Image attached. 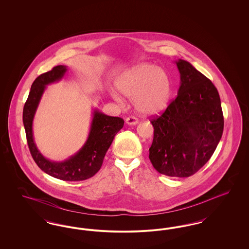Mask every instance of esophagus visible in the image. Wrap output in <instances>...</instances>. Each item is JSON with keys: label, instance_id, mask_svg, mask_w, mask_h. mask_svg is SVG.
<instances>
[{"label": "esophagus", "instance_id": "esophagus-1", "mask_svg": "<svg viewBox=\"0 0 249 249\" xmlns=\"http://www.w3.org/2000/svg\"><path fill=\"white\" fill-rule=\"evenodd\" d=\"M126 123L128 125H136L138 123V119L134 118V117H128L126 119Z\"/></svg>", "mask_w": 249, "mask_h": 249}]
</instances>
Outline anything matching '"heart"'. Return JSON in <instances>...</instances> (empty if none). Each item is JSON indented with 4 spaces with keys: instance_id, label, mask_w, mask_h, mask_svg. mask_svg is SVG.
Returning <instances> with one entry per match:
<instances>
[{
    "instance_id": "b5f03b06",
    "label": "heart",
    "mask_w": 249,
    "mask_h": 249,
    "mask_svg": "<svg viewBox=\"0 0 249 249\" xmlns=\"http://www.w3.org/2000/svg\"><path fill=\"white\" fill-rule=\"evenodd\" d=\"M121 94L132 98L135 109L144 116L160 114L169 106L172 87L168 74L154 65L141 63L122 73L116 81ZM119 103L122 98L112 93Z\"/></svg>"
}]
</instances>
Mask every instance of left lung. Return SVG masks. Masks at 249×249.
<instances>
[{
    "instance_id": "left-lung-1",
    "label": "left lung",
    "mask_w": 249,
    "mask_h": 249,
    "mask_svg": "<svg viewBox=\"0 0 249 249\" xmlns=\"http://www.w3.org/2000/svg\"><path fill=\"white\" fill-rule=\"evenodd\" d=\"M176 63L181 80L178 96L161 116L151 119L154 137L149 160L160 174L189 178L213 154L224 118L211 80L184 59Z\"/></svg>"
}]
</instances>
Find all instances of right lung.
I'll return each mask as SVG.
<instances>
[{
  "mask_svg": "<svg viewBox=\"0 0 249 249\" xmlns=\"http://www.w3.org/2000/svg\"><path fill=\"white\" fill-rule=\"evenodd\" d=\"M66 71V66L58 65L51 71L40 74L35 80L24 106V128L30 152L42 171L63 181H82L92 178L101 169L107 150L115 135L122 129L124 120L94 110L89 137L83 147L76 154L61 162L46 159L36 147L33 134V120L47 85L60 80Z\"/></svg>",
  "mask_w": 249,
  "mask_h": 249,
  "instance_id": "right-lung-1",
  "label": "right lung"
}]
</instances>
